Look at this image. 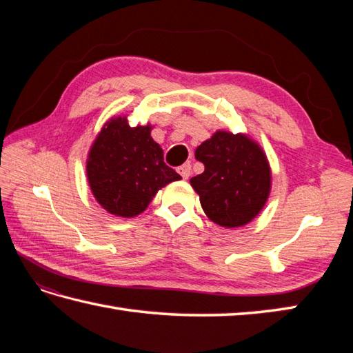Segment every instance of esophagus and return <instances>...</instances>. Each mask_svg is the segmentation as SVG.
Listing matches in <instances>:
<instances>
[{"instance_id": "34e87169", "label": "esophagus", "mask_w": 353, "mask_h": 353, "mask_svg": "<svg viewBox=\"0 0 353 353\" xmlns=\"http://www.w3.org/2000/svg\"><path fill=\"white\" fill-rule=\"evenodd\" d=\"M177 172L181 174L183 179H188L191 176V165L190 163H183L177 168Z\"/></svg>"}]
</instances>
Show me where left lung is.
I'll use <instances>...</instances> for the list:
<instances>
[{"label":"left lung","instance_id":"obj_1","mask_svg":"<svg viewBox=\"0 0 353 353\" xmlns=\"http://www.w3.org/2000/svg\"><path fill=\"white\" fill-rule=\"evenodd\" d=\"M205 165L191 179L205 214L223 228H239L264 208L272 172L261 147L245 134L216 132L196 150Z\"/></svg>","mask_w":353,"mask_h":353}]
</instances>
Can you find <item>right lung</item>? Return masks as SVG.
Returning <instances> with one entry per match:
<instances>
[{
    "label": "right lung",
    "mask_w": 353,
    "mask_h": 353,
    "mask_svg": "<svg viewBox=\"0 0 353 353\" xmlns=\"http://www.w3.org/2000/svg\"><path fill=\"white\" fill-rule=\"evenodd\" d=\"M152 127H130L125 118H112L89 152L86 172L97 201L118 216L145 211L156 192L182 179L163 162V150L150 137Z\"/></svg>",
    "instance_id": "1"
}]
</instances>
